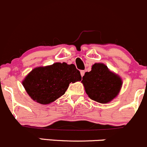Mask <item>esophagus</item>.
<instances>
[{"label": "esophagus", "instance_id": "obj_1", "mask_svg": "<svg viewBox=\"0 0 147 147\" xmlns=\"http://www.w3.org/2000/svg\"><path fill=\"white\" fill-rule=\"evenodd\" d=\"M84 74H85V71H81V76H84Z\"/></svg>", "mask_w": 147, "mask_h": 147}]
</instances>
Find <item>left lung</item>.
Wrapping results in <instances>:
<instances>
[{
	"label": "left lung",
	"mask_w": 147,
	"mask_h": 147,
	"mask_svg": "<svg viewBox=\"0 0 147 147\" xmlns=\"http://www.w3.org/2000/svg\"><path fill=\"white\" fill-rule=\"evenodd\" d=\"M81 82L89 98L102 104L108 103L118 96L122 86L121 77L102 63H94L91 71L85 73Z\"/></svg>",
	"instance_id": "8db88e82"
}]
</instances>
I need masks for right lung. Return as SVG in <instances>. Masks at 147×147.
Instances as JSON below:
<instances>
[{
    "mask_svg": "<svg viewBox=\"0 0 147 147\" xmlns=\"http://www.w3.org/2000/svg\"><path fill=\"white\" fill-rule=\"evenodd\" d=\"M80 81L81 74L75 65L57 62L33 69L22 84L33 100L48 105L62 96L71 83Z\"/></svg>",
    "mask_w": 147,
    "mask_h": 147,
    "instance_id": "1",
    "label": "right lung"
}]
</instances>
